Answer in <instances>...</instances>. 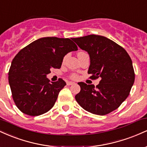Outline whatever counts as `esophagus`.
<instances>
[{
	"mask_svg": "<svg viewBox=\"0 0 147 147\" xmlns=\"http://www.w3.org/2000/svg\"><path fill=\"white\" fill-rule=\"evenodd\" d=\"M72 84H75V82H67V85H68V86L72 85Z\"/></svg>",
	"mask_w": 147,
	"mask_h": 147,
	"instance_id": "1",
	"label": "esophagus"
}]
</instances>
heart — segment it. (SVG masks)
I'll return each instance as SVG.
<instances>
[{
    "instance_id": "1",
    "label": "heart",
    "mask_w": 147,
    "mask_h": 147,
    "mask_svg": "<svg viewBox=\"0 0 147 147\" xmlns=\"http://www.w3.org/2000/svg\"><path fill=\"white\" fill-rule=\"evenodd\" d=\"M80 53H82V52H79V53L77 54V55H79V54H80ZM71 78H72V79H76V78H77V76H76L75 75H72L71 76Z\"/></svg>"
}]
</instances>
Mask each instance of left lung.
<instances>
[{
    "instance_id": "1",
    "label": "left lung",
    "mask_w": 147,
    "mask_h": 147,
    "mask_svg": "<svg viewBox=\"0 0 147 147\" xmlns=\"http://www.w3.org/2000/svg\"><path fill=\"white\" fill-rule=\"evenodd\" d=\"M90 57L88 73L100 78L97 86L79 82L81 90L75 99L84 110L104 115L117 109L129 95L135 81L133 63L129 54L115 42L99 35L72 38Z\"/></svg>"
}]
</instances>
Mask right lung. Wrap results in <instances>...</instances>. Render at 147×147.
Segmentation results:
<instances>
[{"label":"right lung","mask_w":147,"mask_h":147,"mask_svg":"<svg viewBox=\"0 0 147 147\" xmlns=\"http://www.w3.org/2000/svg\"><path fill=\"white\" fill-rule=\"evenodd\" d=\"M77 50L70 38L43 37L27 45L15 56L8 79L13 99L21 112L37 116L53 107L66 83L62 79L50 83L47 75L51 69L61 68L68 52Z\"/></svg>","instance_id":"obj_1"}]
</instances>
